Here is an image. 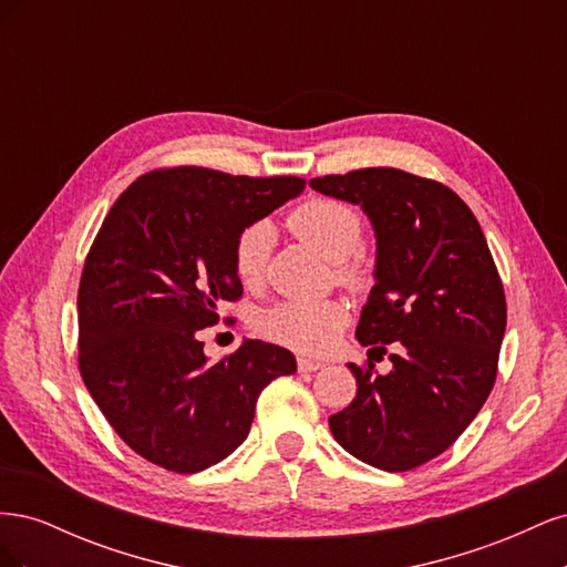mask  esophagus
Segmentation results:
<instances>
[{"instance_id":"1","label":"esophagus","mask_w":567,"mask_h":567,"mask_svg":"<svg viewBox=\"0 0 567 567\" xmlns=\"http://www.w3.org/2000/svg\"><path fill=\"white\" fill-rule=\"evenodd\" d=\"M298 369L305 371V373H312V371L323 369V362H317V359H310V357H300L298 359Z\"/></svg>"}]
</instances>
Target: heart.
<instances>
[{
  "instance_id": "b5f03b06",
  "label": "heart",
  "mask_w": 567,
  "mask_h": 567,
  "mask_svg": "<svg viewBox=\"0 0 567 567\" xmlns=\"http://www.w3.org/2000/svg\"><path fill=\"white\" fill-rule=\"evenodd\" d=\"M288 229L331 262H342L357 250L362 238V219L350 205L315 198L307 200L288 215ZM271 231L265 221H255L238 234L234 244V271L244 284H257L265 271ZM348 281H359V271L346 269ZM348 323V310L336 300L326 302H281L262 312L257 329L269 340L298 350L302 354H326Z\"/></svg>"
}]
</instances>
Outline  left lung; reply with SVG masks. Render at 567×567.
Wrapping results in <instances>:
<instances>
[{"label":"left lung","instance_id":"8db88e82","mask_svg":"<svg viewBox=\"0 0 567 567\" xmlns=\"http://www.w3.org/2000/svg\"><path fill=\"white\" fill-rule=\"evenodd\" d=\"M359 205L375 236L373 288L357 340L392 369L348 364L350 406L329 419L340 447L388 473L435 458L489 398L506 331V298L475 215L452 188L394 167L310 179Z\"/></svg>","mask_w":567,"mask_h":567}]
</instances>
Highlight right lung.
<instances>
[{"mask_svg": "<svg viewBox=\"0 0 567 567\" xmlns=\"http://www.w3.org/2000/svg\"><path fill=\"white\" fill-rule=\"evenodd\" d=\"M302 188L298 177L156 169L101 225L78 293L82 381L113 431L156 466L198 473L227 458L248 437L260 392L296 373L293 352L250 338L210 362L198 331L244 293L238 234Z\"/></svg>", "mask_w": 567, "mask_h": 567, "instance_id": "1", "label": "right lung"}]
</instances>
